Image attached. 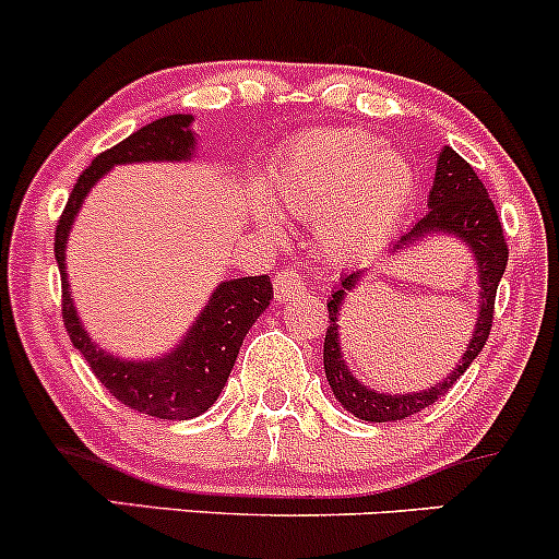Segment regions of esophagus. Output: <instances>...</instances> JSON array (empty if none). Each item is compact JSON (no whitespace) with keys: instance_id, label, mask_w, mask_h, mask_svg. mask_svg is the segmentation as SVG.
I'll return each instance as SVG.
<instances>
[{"instance_id":"obj_1","label":"esophagus","mask_w":559,"mask_h":559,"mask_svg":"<svg viewBox=\"0 0 559 559\" xmlns=\"http://www.w3.org/2000/svg\"><path fill=\"white\" fill-rule=\"evenodd\" d=\"M304 280L298 277L296 272H280L277 277H274V293H277V301H290V298H296L298 293H304Z\"/></svg>"}]
</instances>
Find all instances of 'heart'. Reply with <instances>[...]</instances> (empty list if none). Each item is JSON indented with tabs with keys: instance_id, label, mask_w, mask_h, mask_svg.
Masks as SVG:
<instances>
[{
	"instance_id": "b5f03b06",
	"label": "heart",
	"mask_w": 559,
	"mask_h": 559,
	"mask_svg": "<svg viewBox=\"0 0 559 559\" xmlns=\"http://www.w3.org/2000/svg\"><path fill=\"white\" fill-rule=\"evenodd\" d=\"M263 189L282 213L317 221L322 253L346 261L394 229L413 197V170L368 133L311 130L269 165ZM258 218L274 226L269 207H258Z\"/></svg>"
}]
</instances>
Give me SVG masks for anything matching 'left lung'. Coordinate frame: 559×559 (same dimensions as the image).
I'll list each match as a JSON object with an SVG mask.
<instances>
[{
  "label": "left lung",
  "instance_id": "1",
  "mask_svg": "<svg viewBox=\"0 0 559 559\" xmlns=\"http://www.w3.org/2000/svg\"><path fill=\"white\" fill-rule=\"evenodd\" d=\"M437 234H450V237L461 239L466 248L472 250L474 263H477V285H479V311H477V325L466 346L464 357L453 368L445 381L435 383L431 389L411 394H383L376 389H368L357 376L352 373L346 365L344 352H341V335H338V311L344 298L349 296L354 287L362 282V272H352L341 277V285L333 290V298L328 301L330 311V325L325 333V349H322V359H325V376L330 389H333L335 400L354 413V418L362 421H402V418L413 416V413L424 411V407L435 405L437 400L445 397L453 389V383L466 373V368L474 362L479 352H483L485 341H488L490 328H493V306H496V290L498 282L503 277V269L509 261L507 239H503L501 221L493 207V200L488 197V189L479 181L477 173L466 159H461L453 148L445 146L437 157V173L435 186L429 191V213L405 231L392 248L397 250L413 248L426 237H437Z\"/></svg>",
  "mask_w": 559,
  "mask_h": 559
}]
</instances>
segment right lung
<instances>
[{
	"instance_id": "obj_1",
	"label": "right lung",
	"mask_w": 559,
	"mask_h": 559,
	"mask_svg": "<svg viewBox=\"0 0 559 559\" xmlns=\"http://www.w3.org/2000/svg\"><path fill=\"white\" fill-rule=\"evenodd\" d=\"M197 138L191 133V114H170L135 130L109 152L98 154L76 178L56 229V261L63 287V325L74 349L82 352L90 370L122 405L165 421L197 418L218 400L229 381L245 335L274 298L266 274L221 282L205 309L183 335L181 344L157 359H122L100 349L87 335L76 314L74 298L66 277V242L82 202L98 178L114 165L133 162H189L194 157Z\"/></svg>"
}]
</instances>
